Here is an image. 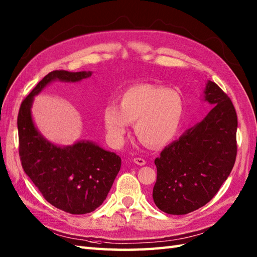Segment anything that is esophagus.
<instances>
[{
  "label": "esophagus",
  "mask_w": 257,
  "mask_h": 257,
  "mask_svg": "<svg viewBox=\"0 0 257 257\" xmlns=\"http://www.w3.org/2000/svg\"><path fill=\"white\" fill-rule=\"evenodd\" d=\"M134 162L138 166H145L146 165V160L143 159V158H134Z\"/></svg>",
  "instance_id": "esophagus-1"
}]
</instances>
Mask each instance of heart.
Returning a JSON list of instances; mask_svg holds the SVG:
<instances>
[{
  "label": "heart",
  "instance_id": "b5f03b06",
  "mask_svg": "<svg viewBox=\"0 0 257 257\" xmlns=\"http://www.w3.org/2000/svg\"><path fill=\"white\" fill-rule=\"evenodd\" d=\"M183 99L177 90L155 84L129 87L102 111L103 127L113 145H121L130 122L141 143L151 148L166 146L174 138L183 117Z\"/></svg>",
  "mask_w": 257,
  "mask_h": 257
}]
</instances>
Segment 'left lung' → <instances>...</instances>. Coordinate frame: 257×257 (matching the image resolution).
I'll use <instances>...</instances> for the list:
<instances>
[{"instance_id":"left-lung-1","label":"left lung","mask_w":257,"mask_h":257,"mask_svg":"<svg viewBox=\"0 0 257 257\" xmlns=\"http://www.w3.org/2000/svg\"><path fill=\"white\" fill-rule=\"evenodd\" d=\"M203 100L212 106L205 118L167 146L155 160L152 198L158 209L182 215L212 200L236 159L237 116L227 95L207 80Z\"/></svg>"}]
</instances>
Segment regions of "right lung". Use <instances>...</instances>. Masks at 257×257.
<instances>
[{
	"mask_svg": "<svg viewBox=\"0 0 257 257\" xmlns=\"http://www.w3.org/2000/svg\"><path fill=\"white\" fill-rule=\"evenodd\" d=\"M91 74L67 70L47 74L22 102L18 117L20 157L25 173L47 202L70 214H86L102 204L121 159L89 140L54 145L35 127L31 108L34 97L48 84L55 80L77 83Z\"/></svg>",
	"mask_w": 257,
	"mask_h": 257,
	"instance_id": "obj_1",
	"label": "right lung"
}]
</instances>
